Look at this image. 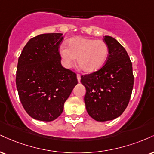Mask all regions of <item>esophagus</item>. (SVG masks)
Here are the masks:
<instances>
[{"label": "esophagus", "mask_w": 154, "mask_h": 154, "mask_svg": "<svg viewBox=\"0 0 154 154\" xmlns=\"http://www.w3.org/2000/svg\"><path fill=\"white\" fill-rule=\"evenodd\" d=\"M77 80H78V82H80V79H81L80 75H79V74H77Z\"/></svg>", "instance_id": "1"}]
</instances>
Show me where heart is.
I'll return each instance as SVG.
<instances>
[{"instance_id": "b5f03b06", "label": "heart", "mask_w": 154, "mask_h": 154, "mask_svg": "<svg viewBox=\"0 0 154 154\" xmlns=\"http://www.w3.org/2000/svg\"><path fill=\"white\" fill-rule=\"evenodd\" d=\"M67 45L68 48L62 46L59 49L62 64L66 68L71 67L77 58L79 67L90 73L100 69L108 58L109 47L103 40L75 37L68 41Z\"/></svg>"}]
</instances>
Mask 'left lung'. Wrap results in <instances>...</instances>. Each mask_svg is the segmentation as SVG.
Instances as JSON below:
<instances>
[{
	"label": "left lung",
	"mask_w": 154,
	"mask_h": 154,
	"mask_svg": "<svg viewBox=\"0 0 154 154\" xmlns=\"http://www.w3.org/2000/svg\"><path fill=\"white\" fill-rule=\"evenodd\" d=\"M103 41L109 47L105 65L81 76V82L86 88L88 113L102 122L113 120L123 113L130 101L134 82L132 62L124 47L111 36H104Z\"/></svg>",
	"instance_id": "8db88e82"
}]
</instances>
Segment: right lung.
Masks as SVG:
<instances>
[{
	"label": "right lung",
	"instance_id": "obj_1",
	"mask_svg": "<svg viewBox=\"0 0 154 154\" xmlns=\"http://www.w3.org/2000/svg\"><path fill=\"white\" fill-rule=\"evenodd\" d=\"M62 34H44L31 38L18 58L16 84L24 110L31 118L52 121L77 84L75 72L61 64Z\"/></svg>",
	"mask_w": 154,
	"mask_h": 154
}]
</instances>
